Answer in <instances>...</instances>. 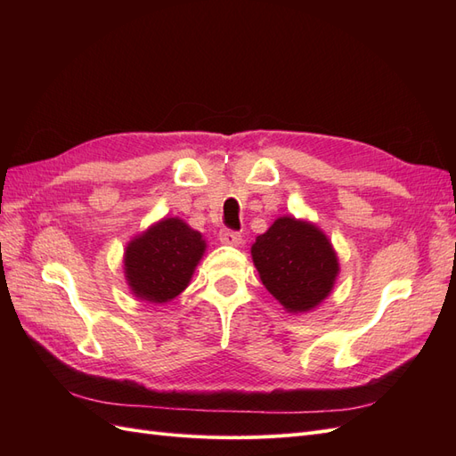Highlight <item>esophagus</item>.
<instances>
[{
    "label": "esophagus",
    "mask_w": 456,
    "mask_h": 456,
    "mask_svg": "<svg viewBox=\"0 0 456 456\" xmlns=\"http://www.w3.org/2000/svg\"><path fill=\"white\" fill-rule=\"evenodd\" d=\"M218 240H220V243H224V245H232V247H238L240 243H241V233H238V232H233V230H220V233H218Z\"/></svg>",
    "instance_id": "obj_1"
}]
</instances>
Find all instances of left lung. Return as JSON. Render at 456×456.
Here are the masks:
<instances>
[{
	"label": "left lung",
	"instance_id": "1",
	"mask_svg": "<svg viewBox=\"0 0 456 456\" xmlns=\"http://www.w3.org/2000/svg\"><path fill=\"white\" fill-rule=\"evenodd\" d=\"M260 281L289 314H306L330 295L340 265L333 243L310 220L285 215L255 240Z\"/></svg>",
	"mask_w": 456,
	"mask_h": 456
}]
</instances>
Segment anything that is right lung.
Returning <instances> with one entry per match:
<instances>
[{
  "instance_id": "obj_1",
  "label": "right lung",
  "mask_w": 456,
  "mask_h": 456,
  "mask_svg": "<svg viewBox=\"0 0 456 456\" xmlns=\"http://www.w3.org/2000/svg\"><path fill=\"white\" fill-rule=\"evenodd\" d=\"M207 243L183 218L165 216L134 236L123 253L131 293L148 305H167L190 285Z\"/></svg>"
}]
</instances>
